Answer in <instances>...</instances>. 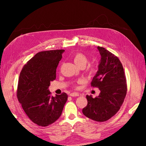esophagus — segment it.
I'll list each match as a JSON object with an SVG mask.
<instances>
[{
  "instance_id": "1",
  "label": "esophagus",
  "mask_w": 146,
  "mask_h": 146,
  "mask_svg": "<svg viewBox=\"0 0 146 146\" xmlns=\"http://www.w3.org/2000/svg\"><path fill=\"white\" fill-rule=\"evenodd\" d=\"M69 96H72V97H74V96H79V94L78 93V92H72V93H70V94H69Z\"/></svg>"
}]
</instances>
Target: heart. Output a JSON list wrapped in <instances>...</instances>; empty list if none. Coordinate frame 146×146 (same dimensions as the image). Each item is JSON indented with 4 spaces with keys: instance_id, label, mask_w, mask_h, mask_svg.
I'll return each mask as SVG.
<instances>
[{
    "instance_id": "b5f03b06",
    "label": "heart",
    "mask_w": 146,
    "mask_h": 146,
    "mask_svg": "<svg viewBox=\"0 0 146 146\" xmlns=\"http://www.w3.org/2000/svg\"><path fill=\"white\" fill-rule=\"evenodd\" d=\"M88 60L87 56L85 54H82V53H77L74 56V62L78 68L82 67V66L83 67H85L88 62ZM88 72L90 75L93 74L96 72L95 66H91L88 68Z\"/></svg>"
}]
</instances>
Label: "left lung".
Returning a JSON list of instances; mask_svg holds the SVG:
<instances>
[{
	"instance_id": "obj_1",
	"label": "left lung",
	"mask_w": 146,
	"mask_h": 146,
	"mask_svg": "<svg viewBox=\"0 0 146 146\" xmlns=\"http://www.w3.org/2000/svg\"><path fill=\"white\" fill-rule=\"evenodd\" d=\"M101 56L98 70L91 83L98 88L99 96L93 98L86 96L88 104L83 114L92 120L104 122L115 115L120 109L127 94L124 70L120 60L105 48L98 47Z\"/></svg>"
}]
</instances>
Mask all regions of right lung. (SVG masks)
<instances>
[{"mask_svg":"<svg viewBox=\"0 0 146 146\" xmlns=\"http://www.w3.org/2000/svg\"><path fill=\"white\" fill-rule=\"evenodd\" d=\"M64 50L38 52L24 66L20 73L17 97L24 112L36 124L46 127L55 122L63 111L68 95L51 96L50 82Z\"/></svg>","mask_w":146,"mask_h":146,"instance_id":"1","label":"right lung"}]
</instances>
